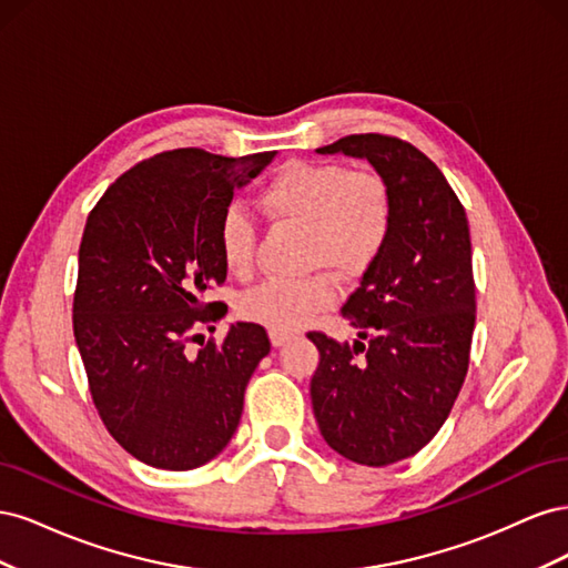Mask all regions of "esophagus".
<instances>
[{
    "label": "esophagus",
    "mask_w": 568,
    "mask_h": 568,
    "mask_svg": "<svg viewBox=\"0 0 568 568\" xmlns=\"http://www.w3.org/2000/svg\"><path fill=\"white\" fill-rule=\"evenodd\" d=\"M291 338V334L288 332H280V329H272L270 332V341H272V346L274 348H280V346H284V343Z\"/></svg>",
    "instance_id": "obj_1"
}]
</instances>
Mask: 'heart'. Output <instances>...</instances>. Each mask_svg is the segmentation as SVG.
<instances>
[{
	"mask_svg": "<svg viewBox=\"0 0 568 568\" xmlns=\"http://www.w3.org/2000/svg\"><path fill=\"white\" fill-rule=\"evenodd\" d=\"M261 211L305 232L303 253L311 267L298 280H267L244 296L242 315L270 329L291 332L334 305L343 280L363 277L388 246L393 194L376 170H351L334 161H291L257 194ZM222 265L236 280H248L257 263V230L242 209H227L217 227ZM331 270L326 271L325 267Z\"/></svg>",
	"mask_w": 568,
	"mask_h": 568,
	"instance_id": "heart-1",
	"label": "heart"
}]
</instances>
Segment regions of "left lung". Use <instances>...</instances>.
Here are the masks:
<instances>
[{"label":"left lung","mask_w":568,"mask_h":568,"mask_svg":"<svg viewBox=\"0 0 568 568\" xmlns=\"http://www.w3.org/2000/svg\"><path fill=\"white\" fill-rule=\"evenodd\" d=\"M367 159L393 194V230L376 265L341 307L357 341L307 332L324 440L365 467L417 455L448 419L469 369L476 322L464 205L438 165L390 134H348L317 149Z\"/></svg>","instance_id":"8db88e82"}]
</instances>
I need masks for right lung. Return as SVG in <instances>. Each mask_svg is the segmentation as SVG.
<instances>
[{
    "mask_svg": "<svg viewBox=\"0 0 568 568\" xmlns=\"http://www.w3.org/2000/svg\"><path fill=\"white\" fill-rule=\"evenodd\" d=\"M274 151L217 156L173 149L120 175L80 242L73 334L94 407L118 445L156 469L211 462L234 436L244 390L270 353L265 326L236 322L220 343L199 329L227 315L205 301L227 270L220 220L234 189ZM202 341L199 354L187 343Z\"/></svg>",
    "mask_w": 568,
    "mask_h": 568,
    "instance_id": "obj_1",
    "label": "right lung"
}]
</instances>
